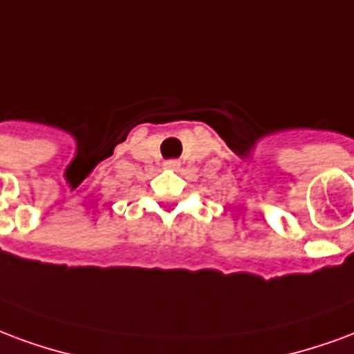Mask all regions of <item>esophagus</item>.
<instances>
[{"label":"esophagus","instance_id":"34e87169","mask_svg":"<svg viewBox=\"0 0 354 354\" xmlns=\"http://www.w3.org/2000/svg\"><path fill=\"white\" fill-rule=\"evenodd\" d=\"M164 166L171 167V169H177V167L180 166V162L179 160H167V162H164Z\"/></svg>","mask_w":354,"mask_h":354}]
</instances>
